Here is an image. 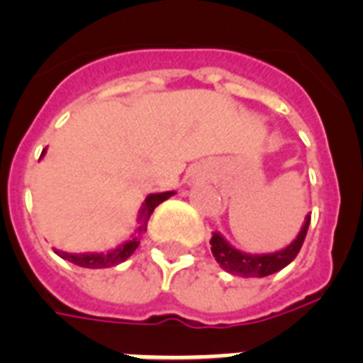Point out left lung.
I'll list each match as a JSON object with an SVG mask.
<instances>
[{"instance_id":"1","label":"left lung","mask_w":363,"mask_h":363,"mask_svg":"<svg viewBox=\"0 0 363 363\" xmlns=\"http://www.w3.org/2000/svg\"><path fill=\"white\" fill-rule=\"evenodd\" d=\"M308 226H310V215L304 217V224H302L301 232L296 233V238L286 248L277 250V252H245V250H239L233 245H230V241H226V238L218 232L213 233L209 245H211L213 257L226 272H230L233 277L263 278L282 271L284 267H287L295 259L298 250H301L302 242H304V238H306Z\"/></svg>"}]
</instances>
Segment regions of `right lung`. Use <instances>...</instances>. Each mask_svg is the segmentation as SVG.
<instances>
[{
  "label": "right lung",
  "mask_w": 363,
  "mask_h": 363,
  "mask_svg": "<svg viewBox=\"0 0 363 363\" xmlns=\"http://www.w3.org/2000/svg\"><path fill=\"white\" fill-rule=\"evenodd\" d=\"M46 150L42 152L40 157H44ZM172 194H176L174 191H164V193H152L148 194L143 202L139 209V215H137V228L131 233V238L128 241L121 242L118 247L111 248L107 252H83V254H70L65 252V250H55L57 256H61L62 259L74 263V265H79V267L85 269H106L113 267V265H118V263L125 262L131 254L137 250L140 242V235L146 232V226H148L150 215L154 213V209L160 206L161 202L169 200Z\"/></svg>",
  "instance_id": "obj_1"
}]
</instances>
